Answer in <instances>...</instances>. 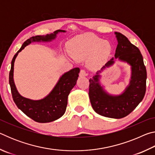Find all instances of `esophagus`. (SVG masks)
Listing matches in <instances>:
<instances>
[{"label": "esophagus", "mask_w": 155, "mask_h": 155, "mask_svg": "<svg viewBox=\"0 0 155 155\" xmlns=\"http://www.w3.org/2000/svg\"><path fill=\"white\" fill-rule=\"evenodd\" d=\"M79 76L80 77H85V76H87V73H86V72L84 70H81Z\"/></svg>", "instance_id": "34e87169"}]
</instances>
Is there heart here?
I'll use <instances>...</instances> for the list:
<instances>
[{"mask_svg": "<svg viewBox=\"0 0 155 155\" xmlns=\"http://www.w3.org/2000/svg\"><path fill=\"white\" fill-rule=\"evenodd\" d=\"M68 51L70 55L77 60H83L91 56L89 65L96 68L105 61L111 53V46L108 41L98 36L87 34L70 41Z\"/></svg>", "mask_w": 155, "mask_h": 155, "instance_id": "heart-1", "label": "heart"}]
</instances>
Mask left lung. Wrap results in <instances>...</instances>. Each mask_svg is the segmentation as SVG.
<instances>
[{"mask_svg":"<svg viewBox=\"0 0 155 155\" xmlns=\"http://www.w3.org/2000/svg\"><path fill=\"white\" fill-rule=\"evenodd\" d=\"M117 40L115 58L131 66L130 84L119 95H112L99 83V74L114 63V57L90 79L89 96L93 109L97 114L110 118L120 119L130 114L142 101L146 93L147 73L143 57L137 47L131 44L127 37L115 32Z\"/></svg>","mask_w":155,"mask_h":155,"instance_id":"obj_1","label":"left lung"}]
</instances>
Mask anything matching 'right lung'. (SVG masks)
Instances as JSON below:
<instances>
[{"label": "right lung", "instance_id": "add662e5", "mask_svg": "<svg viewBox=\"0 0 155 155\" xmlns=\"http://www.w3.org/2000/svg\"><path fill=\"white\" fill-rule=\"evenodd\" d=\"M64 30H57L46 35H36L31 37L23 43L12 61L11 70L9 72V85L11 87L12 97L14 103L25 115L40 123H46L54 121L65 114L68 104V97L70 91L74 87L78 77L80 69L74 68L65 72L52 91L44 98L31 100L21 96L15 87L14 80V62L18 53L26 46L32 42H48L54 40L59 33H65Z\"/></svg>", "mask_w": 155, "mask_h": 155}]
</instances>
